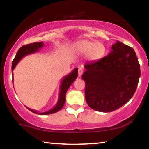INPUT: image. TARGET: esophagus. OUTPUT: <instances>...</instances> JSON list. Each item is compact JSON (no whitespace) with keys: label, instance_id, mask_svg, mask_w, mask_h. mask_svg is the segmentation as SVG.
<instances>
[{"label":"esophagus","instance_id":"esophagus-1","mask_svg":"<svg viewBox=\"0 0 149 149\" xmlns=\"http://www.w3.org/2000/svg\"><path fill=\"white\" fill-rule=\"evenodd\" d=\"M83 73V69H82L81 67H80L79 69H78V76H81Z\"/></svg>","mask_w":149,"mask_h":149}]
</instances>
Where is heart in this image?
Instances as JSON below:
<instances>
[{
  "instance_id": "heart-1",
  "label": "heart",
  "mask_w": 149,
  "mask_h": 149,
  "mask_svg": "<svg viewBox=\"0 0 149 149\" xmlns=\"http://www.w3.org/2000/svg\"><path fill=\"white\" fill-rule=\"evenodd\" d=\"M74 48L78 52L86 54L88 60L97 61L103 59L107 52L105 45L96 40H82L77 42Z\"/></svg>"
}]
</instances>
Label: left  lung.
<instances>
[{
    "instance_id": "obj_1",
    "label": "left lung",
    "mask_w": 149,
    "mask_h": 149,
    "mask_svg": "<svg viewBox=\"0 0 149 149\" xmlns=\"http://www.w3.org/2000/svg\"><path fill=\"white\" fill-rule=\"evenodd\" d=\"M107 57L84 65L85 100L100 112L120 108L134 95L140 77V65L131 47L116 41Z\"/></svg>"
}]
</instances>
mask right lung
I'll return each instance as SVG.
<instances>
[{"instance_id": "right-lung-1", "label": "right lung", "mask_w": 149, "mask_h": 149, "mask_svg": "<svg viewBox=\"0 0 149 149\" xmlns=\"http://www.w3.org/2000/svg\"><path fill=\"white\" fill-rule=\"evenodd\" d=\"M43 42H39L28 44V45H24L20 47L17 51V52L14 60L13 61V64H12V71L14 70L15 66H17V64L19 62V61L21 60L24 57L28 55V54H33V53L38 52L40 48L43 47ZM77 77H78V68H76V69H73L69 74L66 75V76H64V78H62V80H61V83L60 85V90H59L58 102L57 104L55 105V107H53L52 109H49V110L47 111L42 113H40L35 110H32V109H31L28 107H27V109L29 111H31V112H33L36 114H38V115H47V114L54 113L59 111V110H61V108L64 107L65 102H66V94L68 89L69 88V87L71 86L73 82L76 80Z\"/></svg>"}]
</instances>
